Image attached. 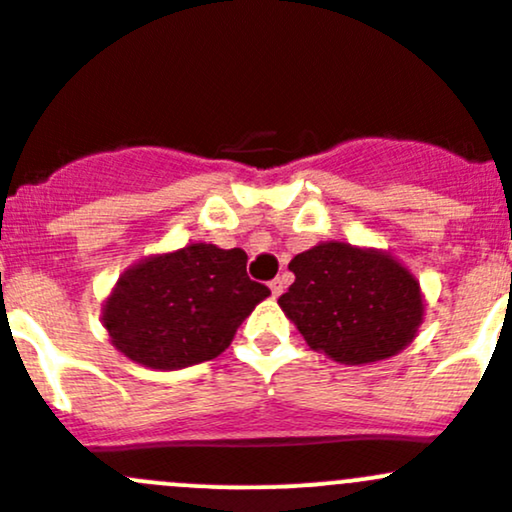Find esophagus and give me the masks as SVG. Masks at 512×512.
<instances>
[{
    "label": "esophagus",
    "instance_id": "obj_1",
    "mask_svg": "<svg viewBox=\"0 0 512 512\" xmlns=\"http://www.w3.org/2000/svg\"><path fill=\"white\" fill-rule=\"evenodd\" d=\"M270 289H272V297H280V294L285 292V280H280V277H277V280L270 282Z\"/></svg>",
    "mask_w": 512,
    "mask_h": 512
}]
</instances>
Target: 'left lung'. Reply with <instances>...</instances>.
<instances>
[{
	"label": "left lung",
	"mask_w": 512,
	"mask_h": 512,
	"mask_svg": "<svg viewBox=\"0 0 512 512\" xmlns=\"http://www.w3.org/2000/svg\"><path fill=\"white\" fill-rule=\"evenodd\" d=\"M294 282L280 307L304 342L342 364L389 359L423 319L418 282L394 257L322 242L289 262Z\"/></svg>",
	"instance_id": "left-lung-1"
}]
</instances>
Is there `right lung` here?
I'll return each instance as SVG.
<instances>
[{
  "instance_id": "right-lung-1",
  "label": "right lung",
  "mask_w": 512,
  "mask_h": 512,
  "mask_svg": "<svg viewBox=\"0 0 512 512\" xmlns=\"http://www.w3.org/2000/svg\"><path fill=\"white\" fill-rule=\"evenodd\" d=\"M267 294L247 277L240 247L195 242L131 267L103 307V327L128 359L151 369H185L223 354Z\"/></svg>"
}]
</instances>
